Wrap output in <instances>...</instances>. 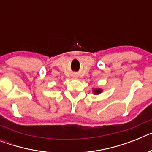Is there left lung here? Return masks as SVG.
<instances>
[{
  "instance_id": "8db88e82",
  "label": "left lung",
  "mask_w": 152,
  "mask_h": 152,
  "mask_svg": "<svg viewBox=\"0 0 152 152\" xmlns=\"http://www.w3.org/2000/svg\"><path fill=\"white\" fill-rule=\"evenodd\" d=\"M102 92H103V90L100 89V88H94V89H93V93L96 95L100 94V93Z\"/></svg>"
}]
</instances>
